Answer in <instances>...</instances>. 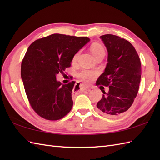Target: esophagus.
Listing matches in <instances>:
<instances>
[{"label": "esophagus", "instance_id": "esophagus-1", "mask_svg": "<svg viewBox=\"0 0 160 160\" xmlns=\"http://www.w3.org/2000/svg\"><path fill=\"white\" fill-rule=\"evenodd\" d=\"M76 87L78 89V91L80 90H85L87 89V87L85 85H84L83 84H77Z\"/></svg>", "mask_w": 160, "mask_h": 160}]
</instances>
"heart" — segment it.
Segmentation results:
<instances>
[{"label":"heart","instance_id":"obj_1","mask_svg":"<svg viewBox=\"0 0 160 160\" xmlns=\"http://www.w3.org/2000/svg\"><path fill=\"white\" fill-rule=\"evenodd\" d=\"M90 50H91V53H92L93 56H94V58H96L99 55H101V54H105V51H104V47L101 45H100V44H98V43L93 44V45L90 47ZM78 55H79V53H77L73 56V62H76L77 60ZM96 76H97L96 72L92 71H89V70H82L78 74V77L82 81H84V82H91V81H92L94 79L95 77Z\"/></svg>","mask_w":160,"mask_h":160}]
</instances>
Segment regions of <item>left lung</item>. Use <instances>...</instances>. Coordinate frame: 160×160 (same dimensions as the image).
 Wrapping results in <instances>:
<instances>
[{"instance_id": "1", "label": "left lung", "mask_w": 160, "mask_h": 160, "mask_svg": "<svg viewBox=\"0 0 160 160\" xmlns=\"http://www.w3.org/2000/svg\"><path fill=\"white\" fill-rule=\"evenodd\" d=\"M100 38L107 49L108 63L96 85L108 87L109 91L106 93L100 87L103 95L97 108L105 116L118 117L131 107L137 96L142 75L140 60L128 40L112 34Z\"/></svg>"}]
</instances>
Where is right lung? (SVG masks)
<instances>
[{"label":"right lung","mask_w":160,"mask_h":160,"mask_svg":"<svg viewBox=\"0 0 160 160\" xmlns=\"http://www.w3.org/2000/svg\"><path fill=\"white\" fill-rule=\"evenodd\" d=\"M90 41L87 37L53 33L32 43L21 64V78L29 102L40 117L58 120L73 107L75 82L62 84L56 75L71 66L73 56Z\"/></svg>","instance_id":"1"}]
</instances>
